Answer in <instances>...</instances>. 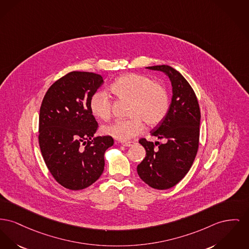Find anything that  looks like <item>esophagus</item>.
<instances>
[{"label":"esophagus","instance_id":"esophagus-1","mask_svg":"<svg viewBox=\"0 0 249 249\" xmlns=\"http://www.w3.org/2000/svg\"><path fill=\"white\" fill-rule=\"evenodd\" d=\"M121 144H122V146H132L135 145L136 143L133 142V141H128V142H122Z\"/></svg>","mask_w":249,"mask_h":249}]
</instances>
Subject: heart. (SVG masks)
Wrapping results in <instances>:
<instances>
[{
    "mask_svg": "<svg viewBox=\"0 0 249 249\" xmlns=\"http://www.w3.org/2000/svg\"><path fill=\"white\" fill-rule=\"evenodd\" d=\"M110 91L117 100L130 103L127 115L131 117L102 128L103 133L120 141L130 140L143 132V121L149 127L159 125L170 109L167 88L145 75H122L110 86ZM89 109L96 118L108 120L112 116L113 102L108 94L97 91L90 98Z\"/></svg>",
    "mask_w": 249,
    "mask_h": 249,
    "instance_id": "heart-1",
    "label": "heart"
}]
</instances>
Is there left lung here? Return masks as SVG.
<instances>
[{
  "label": "left lung",
  "instance_id": "obj_1",
  "mask_svg": "<svg viewBox=\"0 0 249 249\" xmlns=\"http://www.w3.org/2000/svg\"><path fill=\"white\" fill-rule=\"evenodd\" d=\"M147 69L167 74L173 96L167 116L150 132L165 143L139 140L146 154L137 165V173L150 187L165 190L178 184L195 161L199 146L200 109L195 91L178 71L166 65Z\"/></svg>",
  "mask_w": 249,
  "mask_h": 249
}]
</instances>
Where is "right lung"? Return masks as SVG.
<instances>
[{"label": "right lung", "mask_w": 249, "mask_h": 249, "mask_svg": "<svg viewBox=\"0 0 249 249\" xmlns=\"http://www.w3.org/2000/svg\"><path fill=\"white\" fill-rule=\"evenodd\" d=\"M103 84L100 74L71 71L54 82L40 106L38 143L53 178L70 190H82L103 174L104 153L112 136L91 139L99 124L89 101Z\"/></svg>", "instance_id": "add662e5"}]
</instances>
